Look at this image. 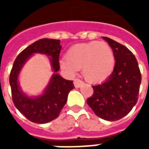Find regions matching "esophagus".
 <instances>
[{
  "label": "esophagus",
  "instance_id": "esophagus-1",
  "mask_svg": "<svg viewBox=\"0 0 149 149\" xmlns=\"http://www.w3.org/2000/svg\"><path fill=\"white\" fill-rule=\"evenodd\" d=\"M73 84H74V86L76 88H80L81 85L84 84V82L81 81V80H80V79H75Z\"/></svg>",
  "mask_w": 149,
  "mask_h": 149
}]
</instances>
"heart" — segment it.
<instances>
[{
    "instance_id": "1",
    "label": "heart",
    "mask_w": 149,
    "mask_h": 149,
    "mask_svg": "<svg viewBox=\"0 0 149 149\" xmlns=\"http://www.w3.org/2000/svg\"><path fill=\"white\" fill-rule=\"evenodd\" d=\"M115 55L109 44L90 41L77 44L68 49L61 67L70 74L81 68L82 76L91 83H99L112 74L115 67Z\"/></svg>"
}]
</instances>
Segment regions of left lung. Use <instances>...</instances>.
Returning a JSON list of instances; mask_svg holds the SVG:
<instances>
[{"instance_id":"obj_1","label":"left lung","mask_w":149,"mask_h":149,"mask_svg":"<svg viewBox=\"0 0 149 149\" xmlns=\"http://www.w3.org/2000/svg\"><path fill=\"white\" fill-rule=\"evenodd\" d=\"M115 55L112 73L102 84L93 88L87 104L100 118L115 121L123 118L136 104L141 74L133 53L121 44L103 37Z\"/></svg>"}]
</instances>
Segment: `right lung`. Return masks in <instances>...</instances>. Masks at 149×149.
I'll return each mask as SVG.
<instances>
[{
	"mask_svg": "<svg viewBox=\"0 0 149 149\" xmlns=\"http://www.w3.org/2000/svg\"><path fill=\"white\" fill-rule=\"evenodd\" d=\"M61 49L60 40H38L24 49L17 56L13 65L9 75L13 101L21 113L33 123L45 124L56 118L67 102L68 93L74 88L73 81L65 80L56 72L60 69ZM33 53H44L49 55L54 73L41 96L29 97L19 86L18 76L24 63Z\"/></svg>",
	"mask_w": 149,
	"mask_h": 149,
	"instance_id": "1",
	"label": "right lung"
}]
</instances>
